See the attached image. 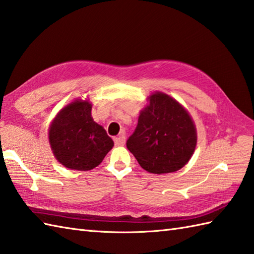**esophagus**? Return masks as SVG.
<instances>
[{
	"label": "esophagus",
	"mask_w": 254,
	"mask_h": 254,
	"mask_svg": "<svg viewBox=\"0 0 254 254\" xmlns=\"http://www.w3.org/2000/svg\"><path fill=\"white\" fill-rule=\"evenodd\" d=\"M114 141H115L116 146H124V144H125V142H126V136H125V133L122 132V133L120 134V136L114 139Z\"/></svg>",
	"instance_id": "34e87169"
}]
</instances>
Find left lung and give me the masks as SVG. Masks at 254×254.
I'll return each mask as SVG.
<instances>
[{"label": "left lung", "mask_w": 254, "mask_h": 254, "mask_svg": "<svg viewBox=\"0 0 254 254\" xmlns=\"http://www.w3.org/2000/svg\"><path fill=\"white\" fill-rule=\"evenodd\" d=\"M197 132L190 113L175 98L162 92L148 97L127 148L150 173H172L190 161Z\"/></svg>", "instance_id": "obj_1"}]
</instances>
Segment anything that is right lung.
<instances>
[{
  "label": "right lung",
  "instance_id": "right-lung-1",
  "mask_svg": "<svg viewBox=\"0 0 254 254\" xmlns=\"http://www.w3.org/2000/svg\"><path fill=\"white\" fill-rule=\"evenodd\" d=\"M92 104L86 100H75L61 108L51 122L48 132L54 156L71 170L89 171L96 168L114 141L106 130L94 122Z\"/></svg>",
  "mask_w": 254,
  "mask_h": 254
}]
</instances>
